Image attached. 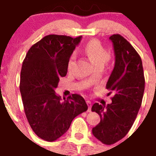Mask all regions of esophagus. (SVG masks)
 Returning a JSON list of instances; mask_svg holds the SVG:
<instances>
[{
    "label": "esophagus",
    "mask_w": 156,
    "mask_h": 156,
    "mask_svg": "<svg viewBox=\"0 0 156 156\" xmlns=\"http://www.w3.org/2000/svg\"><path fill=\"white\" fill-rule=\"evenodd\" d=\"M87 106H88V111L90 112L91 109V102L90 101H87Z\"/></svg>",
    "instance_id": "34e87169"
}]
</instances>
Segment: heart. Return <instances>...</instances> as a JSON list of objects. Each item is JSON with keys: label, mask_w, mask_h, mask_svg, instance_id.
Instances as JSON below:
<instances>
[{"label": "heart", "mask_w": 156, "mask_h": 156, "mask_svg": "<svg viewBox=\"0 0 156 156\" xmlns=\"http://www.w3.org/2000/svg\"><path fill=\"white\" fill-rule=\"evenodd\" d=\"M84 52L91 64L95 66H104L110 59V54L107 51L103 45L97 39L88 41L84 46ZM74 64V56H71L68 62V69L70 70ZM90 80L93 79V77H90Z\"/></svg>", "instance_id": "obj_1"}]
</instances>
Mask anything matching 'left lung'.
I'll return each instance as SVG.
<instances>
[{
    "label": "left lung",
    "instance_id": "1",
    "mask_svg": "<svg viewBox=\"0 0 156 156\" xmlns=\"http://www.w3.org/2000/svg\"><path fill=\"white\" fill-rule=\"evenodd\" d=\"M115 64L106 83L113 93L111 104L95 103L91 111L97 113L101 121L92 128L94 136L103 144H115L127 135L141 107L145 90V78L138 53L119 34L110 36Z\"/></svg>",
    "mask_w": 156,
    "mask_h": 156
}]
</instances>
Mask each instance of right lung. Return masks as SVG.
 <instances>
[{"label":"right lung","mask_w":156,"mask_h":156,"mask_svg":"<svg viewBox=\"0 0 156 156\" xmlns=\"http://www.w3.org/2000/svg\"><path fill=\"white\" fill-rule=\"evenodd\" d=\"M82 37L48 35L28 50L20 73V92L26 117L36 135L54 141L67 132L87 105L78 94L61 101L55 89L67 74L70 55Z\"/></svg>","instance_id":"obj_1"}]
</instances>
